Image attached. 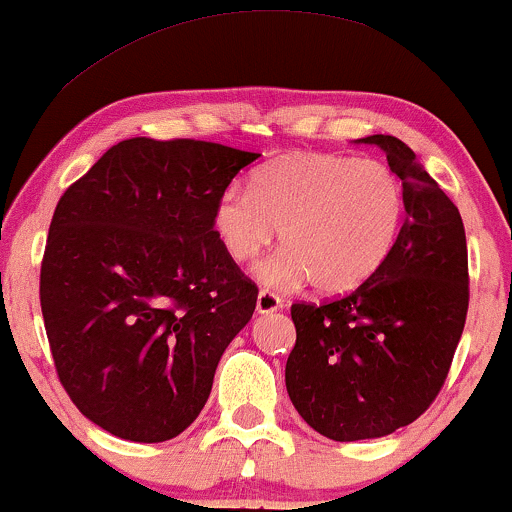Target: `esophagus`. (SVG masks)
<instances>
[{"instance_id":"obj_1","label":"esophagus","mask_w":512,"mask_h":512,"mask_svg":"<svg viewBox=\"0 0 512 512\" xmlns=\"http://www.w3.org/2000/svg\"><path fill=\"white\" fill-rule=\"evenodd\" d=\"M285 302H282L280 294L270 292V290H261L258 292V299H256V311L258 314H273V311H280Z\"/></svg>"}]
</instances>
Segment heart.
Masks as SVG:
<instances>
[{
  "label": "heart",
  "mask_w": 512,
  "mask_h": 512,
  "mask_svg": "<svg viewBox=\"0 0 512 512\" xmlns=\"http://www.w3.org/2000/svg\"><path fill=\"white\" fill-rule=\"evenodd\" d=\"M405 189L381 160L292 153L254 172L249 191L230 189L213 230L234 263H254L280 230L282 251L258 268L275 290L314 282L345 294L371 280L398 244Z\"/></svg>",
  "instance_id": "1"
}]
</instances>
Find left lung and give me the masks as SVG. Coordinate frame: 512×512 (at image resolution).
<instances>
[{"label": "left lung", "mask_w": 512, "mask_h": 512, "mask_svg": "<svg viewBox=\"0 0 512 512\" xmlns=\"http://www.w3.org/2000/svg\"><path fill=\"white\" fill-rule=\"evenodd\" d=\"M357 143L386 153L407 218L362 287L335 302L292 304L287 393L304 422L333 441L381 438L422 417L446 381L470 304L460 210L400 138Z\"/></svg>", "instance_id": "8db88e82"}]
</instances>
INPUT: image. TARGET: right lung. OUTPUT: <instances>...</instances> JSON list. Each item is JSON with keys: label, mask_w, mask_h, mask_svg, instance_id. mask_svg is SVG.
<instances>
[{"label": "right lung", "mask_w": 512, "mask_h": 512, "mask_svg": "<svg viewBox=\"0 0 512 512\" xmlns=\"http://www.w3.org/2000/svg\"><path fill=\"white\" fill-rule=\"evenodd\" d=\"M258 153L129 138L59 198L40 268L57 376L83 417L170 441L206 405L258 290L213 230L218 198Z\"/></svg>", "instance_id": "1"}]
</instances>
